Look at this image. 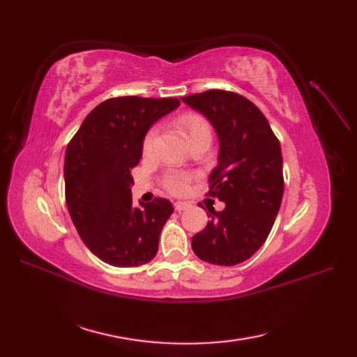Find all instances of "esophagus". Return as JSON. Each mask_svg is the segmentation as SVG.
<instances>
[{"label":"esophagus","instance_id":"34e87169","mask_svg":"<svg viewBox=\"0 0 357 357\" xmlns=\"http://www.w3.org/2000/svg\"><path fill=\"white\" fill-rule=\"evenodd\" d=\"M190 207V202H183V201H177L174 202V208L176 211H185Z\"/></svg>","mask_w":357,"mask_h":357}]
</instances>
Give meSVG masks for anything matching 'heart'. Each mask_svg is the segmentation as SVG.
Masks as SVG:
<instances>
[{
	"label": "heart",
	"instance_id": "b5f03b06",
	"mask_svg": "<svg viewBox=\"0 0 357 357\" xmlns=\"http://www.w3.org/2000/svg\"><path fill=\"white\" fill-rule=\"evenodd\" d=\"M177 126L180 131L185 134L188 138L189 144L199 142H211L213 128L207 119L197 114V113H188L183 114L177 119ZM155 142H156V128L149 129L144 139H143V155L150 156L155 150ZM192 181V176L188 172L180 171H169L162 178V186H164L172 195H185L189 189V185Z\"/></svg>",
	"mask_w": 357,
	"mask_h": 357
}]
</instances>
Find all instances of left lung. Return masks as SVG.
Segmentation results:
<instances>
[{
    "label": "left lung",
    "mask_w": 357,
    "mask_h": 357,
    "mask_svg": "<svg viewBox=\"0 0 357 357\" xmlns=\"http://www.w3.org/2000/svg\"><path fill=\"white\" fill-rule=\"evenodd\" d=\"M208 119L219 137V164L208 178V195L225 202L208 208L205 229L192 236L202 261L232 266L252 257L273 229L284 192L280 142L257 107L229 91L183 96Z\"/></svg>",
    "instance_id": "left-lung-1"
}]
</instances>
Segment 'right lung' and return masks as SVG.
<instances>
[{
    "label": "right lung",
    "instance_id": "obj_1",
    "mask_svg": "<svg viewBox=\"0 0 357 357\" xmlns=\"http://www.w3.org/2000/svg\"><path fill=\"white\" fill-rule=\"evenodd\" d=\"M177 98H110L86 116L66 152V201L80 238L102 262L138 266L158 253L159 235L174 211L165 198L134 207L131 169L156 121L176 110Z\"/></svg>",
    "mask_w": 357,
    "mask_h": 357
}]
</instances>
